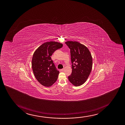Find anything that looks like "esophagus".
Wrapping results in <instances>:
<instances>
[{
	"mask_svg": "<svg viewBox=\"0 0 125 125\" xmlns=\"http://www.w3.org/2000/svg\"><path fill=\"white\" fill-rule=\"evenodd\" d=\"M61 70V71H63L64 70V68H63V69H61V70Z\"/></svg>",
	"mask_w": 125,
	"mask_h": 125,
	"instance_id": "esophagus-1",
	"label": "esophagus"
}]
</instances>
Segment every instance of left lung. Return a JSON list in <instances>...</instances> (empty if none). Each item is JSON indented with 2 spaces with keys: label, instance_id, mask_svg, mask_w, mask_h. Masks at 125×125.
Segmentation results:
<instances>
[{
  "label": "left lung",
  "instance_id": "obj_1",
  "mask_svg": "<svg viewBox=\"0 0 125 125\" xmlns=\"http://www.w3.org/2000/svg\"><path fill=\"white\" fill-rule=\"evenodd\" d=\"M70 50L72 72L68 77L69 81L75 86L85 83L92 70L93 59L86 46L76 41L65 42Z\"/></svg>",
  "mask_w": 125,
  "mask_h": 125
}]
</instances>
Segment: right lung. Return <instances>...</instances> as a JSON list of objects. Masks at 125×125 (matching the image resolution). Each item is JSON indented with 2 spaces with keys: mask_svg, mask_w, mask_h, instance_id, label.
<instances>
[{
  "mask_svg": "<svg viewBox=\"0 0 125 125\" xmlns=\"http://www.w3.org/2000/svg\"><path fill=\"white\" fill-rule=\"evenodd\" d=\"M62 43L46 42L38 47L33 54L32 67L34 76L43 86L50 87L57 80L59 71L57 70L51 56L55 50L62 48Z\"/></svg>",
  "mask_w": 125,
  "mask_h": 125,
  "instance_id": "1",
  "label": "right lung"
}]
</instances>
